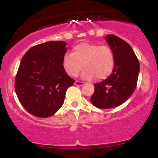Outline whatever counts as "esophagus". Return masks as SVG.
<instances>
[{
  "mask_svg": "<svg viewBox=\"0 0 158 158\" xmlns=\"http://www.w3.org/2000/svg\"><path fill=\"white\" fill-rule=\"evenodd\" d=\"M75 85H77V86H83V85H85L84 82H82V81H75Z\"/></svg>",
  "mask_w": 158,
  "mask_h": 158,
  "instance_id": "34e87169",
  "label": "esophagus"
}]
</instances>
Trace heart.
<instances>
[{"mask_svg": "<svg viewBox=\"0 0 158 158\" xmlns=\"http://www.w3.org/2000/svg\"><path fill=\"white\" fill-rule=\"evenodd\" d=\"M63 68L66 73L75 77L85 68L81 77L91 80L108 78L115 67V57L110 47L91 43H81L73 49V53H66L63 57Z\"/></svg>", "mask_w": 158, "mask_h": 158, "instance_id": "b5f03b06", "label": "heart"}]
</instances>
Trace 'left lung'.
Wrapping results in <instances>:
<instances>
[{"mask_svg":"<svg viewBox=\"0 0 158 158\" xmlns=\"http://www.w3.org/2000/svg\"><path fill=\"white\" fill-rule=\"evenodd\" d=\"M106 40L115 57V67L106 80L94 84L90 102L99 108L120 106L135 91L139 73V61L126 41L115 35H107Z\"/></svg>","mask_w":158,"mask_h":158,"instance_id":"left-lung-1","label":"left lung"}]
</instances>
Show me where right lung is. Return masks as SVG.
Wrapping results in <instances>:
<instances>
[{
  "label": "right lung",
  "instance_id": "1",
  "mask_svg": "<svg viewBox=\"0 0 158 158\" xmlns=\"http://www.w3.org/2000/svg\"><path fill=\"white\" fill-rule=\"evenodd\" d=\"M66 46L63 41L42 43L30 48L21 59L15 89L21 104L32 115H53L62 106L67 89L75 82L63 68Z\"/></svg>",
  "mask_w": 158,
  "mask_h": 158
}]
</instances>
